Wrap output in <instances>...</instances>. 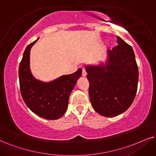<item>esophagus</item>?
I'll return each mask as SVG.
<instances>
[{
  "label": "esophagus",
  "instance_id": "34e87169",
  "mask_svg": "<svg viewBox=\"0 0 156 156\" xmlns=\"http://www.w3.org/2000/svg\"><path fill=\"white\" fill-rule=\"evenodd\" d=\"M82 76H85L86 75H87V72H86V70H85V69H82Z\"/></svg>",
  "mask_w": 156,
  "mask_h": 156
}]
</instances>
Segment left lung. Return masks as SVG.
<instances>
[{
	"label": "left lung",
	"mask_w": 156,
	"mask_h": 156,
	"mask_svg": "<svg viewBox=\"0 0 156 156\" xmlns=\"http://www.w3.org/2000/svg\"><path fill=\"white\" fill-rule=\"evenodd\" d=\"M117 45L108 51L105 64L87 66L89 95L96 112L113 117L132 105L137 90L139 72L133 49L117 36Z\"/></svg>",
	"instance_id": "obj_1"
}]
</instances>
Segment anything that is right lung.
Segmentation results:
<instances>
[{"label": "right lung", "instance_id": "right-lung-1", "mask_svg": "<svg viewBox=\"0 0 156 156\" xmlns=\"http://www.w3.org/2000/svg\"><path fill=\"white\" fill-rule=\"evenodd\" d=\"M37 40L26 48L19 64L21 94L25 104L32 112L43 119L55 120L66 113L69 95L77 80L82 76V69L50 82L36 80L30 69V53Z\"/></svg>", "mask_w": 156, "mask_h": 156}]
</instances>
